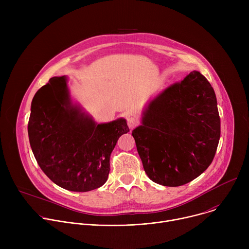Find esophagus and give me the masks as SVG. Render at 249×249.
<instances>
[{"instance_id": "34e87169", "label": "esophagus", "mask_w": 249, "mask_h": 249, "mask_svg": "<svg viewBox=\"0 0 249 249\" xmlns=\"http://www.w3.org/2000/svg\"><path fill=\"white\" fill-rule=\"evenodd\" d=\"M127 124L130 129H134L135 127H137L139 125V120L136 117L131 116V117L127 118Z\"/></svg>"}]
</instances>
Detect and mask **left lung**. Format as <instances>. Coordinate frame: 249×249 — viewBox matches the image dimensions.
Segmentation results:
<instances>
[{
	"label": "left lung",
	"mask_w": 249,
	"mask_h": 249,
	"mask_svg": "<svg viewBox=\"0 0 249 249\" xmlns=\"http://www.w3.org/2000/svg\"><path fill=\"white\" fill-rule=\"evenodd\" d=\"M142 125L133 130L149 178L160 185H184L212 163L221 136L217 98L197 71L151 101Z\"/></svg>",
	"instance_id": "8db88e82"
}]
</instances>
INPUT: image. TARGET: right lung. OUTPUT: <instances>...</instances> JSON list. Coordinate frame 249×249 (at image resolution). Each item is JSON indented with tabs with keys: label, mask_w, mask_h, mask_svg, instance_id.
I'll use <instances>...</instances> for the list:
<instances>
[{
	"label": "right lung",
	"mask_w": 249,
	"mask_h": 249,
	"mask_svg": "<svg viewBox=\"0 0 249 249\" xmlns=\"http://www.w3.org/2000/svg\"><path fill=\"white\" fill-rule=\"evenodd\" d=\"M28 138L42 171L58 186L87 192L108 178L110 155L123 134L125 119L95 124L71 101L66 77H54L31 102Z\"/></svg>",
	"instance_id": "right-lung-1"
}]
</instances>
